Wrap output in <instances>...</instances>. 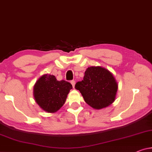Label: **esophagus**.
<instances>
[{
  "mask_svg": "<svg viewBox=\"0 0 152 152\" xmlns=\"http://www.w3.org/2000/svg\"><path fill=\"white\" fill-rule=\"evenodd\" d=\"M70 83H71V84L72 85V87L74 88V86H75V81L74 80H71L70 81Z\"/></svg>",
  "mask_w": 152,
  "mask_h": 152,
  "instance_id": "34e87169",
  "label": "esophagus"
}]
</instances>
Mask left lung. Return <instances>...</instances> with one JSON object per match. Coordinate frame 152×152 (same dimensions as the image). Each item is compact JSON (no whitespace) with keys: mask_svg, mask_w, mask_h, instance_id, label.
I'll use <instances>...</instances> for the list:
<instances>
[{"mask_svg":"<svg viewBox=\"0 0 152 152\" xmlns=\"http://www.w3.org/2000/svg\"><path fill=\"white\" fill-rule=\"evenodd\" d=\"M75 88L80 91L86 103L100 110L114 101L118 84L109 70L101 67H90L85 71L83 80L76 83Z\"/></svg>","mask_w":152,"mask_h":152,"instance_id":"1","label":"left lung"}]
</instances>
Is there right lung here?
<instances>
[{
  "label": "right lung",
  "mask_w": 152,
  "mask_h": 152,
  "mask_svg": "<svg viewBox=\"0 0 152 152\" xmlns=\"http://www.w3.org/2000/svg\"><path fill=\"white\" fill-rule=\"evenodd\" d=\"M72 85L67 81H58L56 77L45 74L37 80L34 87L36 102L49 113L57 112L65 103Z\"/></svg>",
  "instance_id": "1"
}]
</instances>
